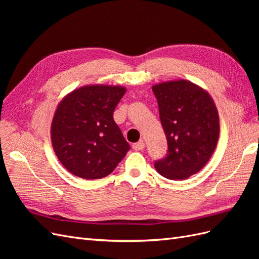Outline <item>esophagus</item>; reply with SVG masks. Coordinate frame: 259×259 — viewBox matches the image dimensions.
I'll return each instance as SVG.
<instances>
[{
    "label": "esophagus",
    "instance_id": "34e87169",
    "mask_svg": "<svg viewBox=\"0 0 259 259\" xmlns=\"http://www.w3.org/2000/svg\"><path fill=\"white\" fill-rule=\"evenodd\" d=\"M133 149H134L135 151H140V150H143V149L145 148V143L143 142V140H140V142H138V143H135V144H133Z\"/></svg>",
    "mask_w": 259,
    "mask_h": 259
}]
</instances>
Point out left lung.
I'll return each mask as SVG.
<instances>
[{
    "label": "left lung",
    "instance_id": "left-lung-1",
    "mask_svg": "<svg viewBox=\"0 0 259 259\" xmlns=\"http://www.w3.org/2000/svg\"><path fill=\"white\" fill-rule=\"evenodd\" d=\"M152 92L168 147L154 167L167 179L189 178L205 166L217 146L219 116L214 100L186 80L153 85Z\"/></svg>",
    "mask_w": 259,
    "mask_h": 259
}]
</instances>
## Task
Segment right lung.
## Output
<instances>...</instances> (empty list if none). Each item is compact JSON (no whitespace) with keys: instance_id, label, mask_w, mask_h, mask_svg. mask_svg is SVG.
Segmentation results:
<instances>
[{"instance_id":"obj_1","label":"right lung","mask_w":259,"mask_h":259,"mask_svg":"<svg viewBox=\"0 0 259 259\" xmlns=\"http://www.w3.org/2000/svg\"><path fill=\"white\" fill-rule=\"evenodd\" d=\"M125 92L123 86L88 85L59 103L51 138L58 160L71 174L84 179L106 177L131 149L113 120Z\"/></svg>"}]
</instances>
